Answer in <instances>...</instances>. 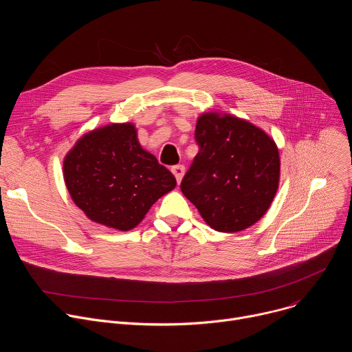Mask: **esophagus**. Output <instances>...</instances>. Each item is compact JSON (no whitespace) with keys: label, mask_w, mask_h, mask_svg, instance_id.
Returning a JSON list of instances; mask_svg holds the SVG:
<instances>
[{"label":"esophagus","mask_w":352,"mask_h":352,"mask_svg":"<svg viewBox=\"0 0 352 352\" xmlns=\"http://www.w3.org/2000/svg\"><path fill=\"white\" fill-rule=\"evenodd\" d=\"M171 171H173V174H174L177 182L179 184L181 179H182V177H184V174H185V167L181 166V164H178V166H174V167L171 168Z\"/></svg>","instance_id":"1"}]
</instances>
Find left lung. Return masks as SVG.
Returning a JSON list of instances; mask_svg holds the SVG:
<instances>
[{
    "label": "left lung",
    "mask_w": 352,
    "mask_h": 352,
    "mask_svg": "<svg viewBox=\"0 0 352 352\" xmlns=\"http://www.w3.org/2000/svg\"><path fill=\"white\" fill-rule=\"evenodd\" d=\"M199 152L181 190L216 231L238 232L259 221L280 181L274 140L261 128L230 114L197 118Z\"/></svg>",
    "instance_id": "1"
}]
</instances>
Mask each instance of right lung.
<instances>
[{
	"instance_id": "1",
	"label": "right lung",
	"mask_w": 352,
	"mask_h": 352,
	"mask_svg": "<svg viewBox=\"0 0 352 352\" xmlns=\"http://www.w3.org/2000/svg\"><path fill=\"white\" fill-rule=\"evenodd\" d=\"M74 204L94 223L120 231L136 227L156 200L177 185L142 148L133 124H110L83 135L64 159Z\"/></svg>"
}]
</instances>
